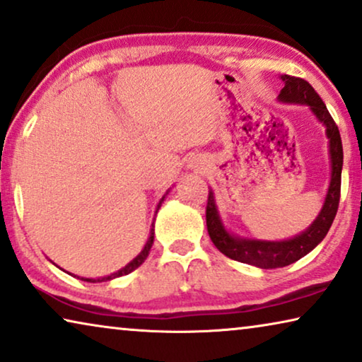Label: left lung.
Listing matches in <instances>:
<instances>
[{"instance_id":"1","label":"left lung","mask_w":362,"mask_h":362,"mask_svg":"<svg viewBox=\"0 0 362 362\" xmlns=\"http://www.w3.org/2000/svg\"><path fill=\"white\" fill-rule=\"evenodd\" d=\"M281 80L284 81V88L279 93V101L305 104L312 109L317 119L327 129V137L329 144V160H332V180H329L328 192L325 197L323 207L318 217L305 232L297 235L294 238L282 240V242H264V240L240 238L228 233L225 230L222 220H220L216 199H214L212 189L209 191L206 220L207 232L212 243L217 246L220 253L228 256L230 259L240 261L261 269L284 268L296 263L327 237L329 227H332L334 216H337L339 192H341V168H343V145L339 137L338 125L334 124L333 117L329 116L327 106L318 96L317 91L310 86V83L302 78L282 75Z\"/></svg>"}]
</instances>
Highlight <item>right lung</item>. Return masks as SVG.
<instances>
[{"instance_id": "right-lung-1", "label": "right lung", "mask_w": 362, "mask_h": 362, "mask_svg": "<svg viewBox=\"0 0 362 362\" xmlns=\"http://www.w3.org/2000/svg\"><path fill=\"white\" fill-rule=\"evenodd\" d=\"M163 199H165V197H161V201H160V204H158V207H156V212H158V209L161 207V202H163ZM153 235H155V233H153V228H151V232H150V238H148V242H146V245L144 246L142 253H140V255L137 256V258H134L132 261H130V263H129L127 266H124L122 269H119L117 272H114V274H111V276L99 277V279H88V277H81V281H86V282H103V281H111V279H114V277L125 276V274H129V272L135 271V269H137L139 266L142 264L144 261L146 259V256H148L151 245H153Z\"/></svg>"}]
</instances>
